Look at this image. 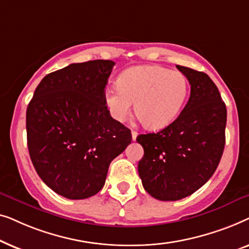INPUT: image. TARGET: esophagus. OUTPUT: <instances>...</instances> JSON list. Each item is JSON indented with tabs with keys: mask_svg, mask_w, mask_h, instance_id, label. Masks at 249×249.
<instances>
[{
	"mask_svg": "<svg viewBox=\"0 0 249 249\" xmlns=\"http://www.w3.org/2000/svg\"><path fill=\"white\" fill-rule=\"evenodd\" d=\"M137 131L136 130H132L131 131V137H132V141H136V138H137Z\"/></svg>",
	"mask_w": 249,
	"mask_h": 249,
	"instance_id": "34e87169",
	"label": "esophagus"
}]
</instances>
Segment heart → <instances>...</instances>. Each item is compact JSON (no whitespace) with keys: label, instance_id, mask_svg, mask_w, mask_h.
Returning a JSON list of instances; mask_svg holds the SVG:
<instances>
[{"label":"heart","instance_id":"b5f03b06","mask_svg":"<svg viewBox=\"0 0 249 249\" xmlns=\"http://www.w3.org/2000/svg\"><path fill=\"white\" fill-rule=\"evenodd\" d=\"M189 93L186 76L160 66H138L118 78V88L105 91V104L112 118L124 121L135 113L145 128L159 130L172 124L181 112Z\"/></svg>","mask_w":249,"mask_h":249}]
</instances>
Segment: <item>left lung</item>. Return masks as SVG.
<instances>
[{"mask_svg":"<svg viewBox=\"0 0 249 249\" xmlns=\"http://www.w3.org/2000/svg\"><path fill=\"white\" fill-rule=\"evenodd\" d=\"M190 84L181 113L156 134L139 135L144 148L138 163L142 187L160 200H178L207 182L219 165L226 144L227 107L206 73L177 66Z\"/></svg>","mask_w":249,"mask_h":249,"instance_id":"1","label":"left lung"}]
</instances>
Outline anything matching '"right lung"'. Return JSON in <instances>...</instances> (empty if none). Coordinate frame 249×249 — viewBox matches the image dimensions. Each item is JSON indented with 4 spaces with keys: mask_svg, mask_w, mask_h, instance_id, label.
<instances>
[{
    "mask_svg": "<svg viewBox=\"0 0 249 249\" xmlns=\"http://www.w3.org/2000/svg\"><path fill=\"white\" fill-rule=\"evenodd\" d=\"M110 60L72 63L46 74L26 113L30 159L59 195L84 199L103 188L110 163L131 142L130 129L105 104Z\"/></svg>",
    "mask_w": 249,
    "mask_h": 249,
    "instance_id": "right-lung-1",
    "label": "right lung"
}]
</instances>
